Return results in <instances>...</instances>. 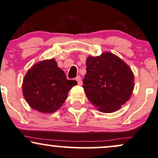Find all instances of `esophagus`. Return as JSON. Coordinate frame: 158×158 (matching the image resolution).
Segmentation results:
<instances>
[{
	"mask_svg": "<svg viewBox=\"0 0 158 158\" xmlns=\"http://www.w3.org/2000/svg\"><path fill=\"white\" fill-rule=\"evenodd\" d=\"M75 80L77 81V83H78V85L82 84V81H81V77H80V76H77Z\"/></svg>",
	"mask_w": 158,
	"mask_h": 158,
	"instance_id": "esophagus-1",
	"label": "esophagus"
}]
</instances>
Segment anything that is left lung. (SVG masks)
<instances>
[{
	"instance_id": "obj_1",
	"label": "left lung",
	"mask_w": 158,
	"mask_h": 158,
	"mask_svg": "<svg viewBox=\"0 0 158 158\" xmlns=\"http://www.w3.org/2000/svg\"><path fill=\"white\" fill-rule=\"evenodd\" d=\"M86 64L83 87L89 101L101 112L119 110L129 101L134 89V75L131 69L110 52L89 56Z\"/></svg>"
}]
</instances>
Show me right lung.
I'll return each mask as SVG.
<instances>
[{
    "label": "right lung",
    "instance_id": "right-lung-1",
    "mask_svg": "<svg viewBox=\"0 0 158 158\" xmlns=\"http://www.w3.org/2000/svg\"><path fill=\"white\" fill-rule=\"evenodd\" d=\"M77 81L67 80L55 59L37 63L27 72L23 81L24 98L33 109L42 113L57 111L66 101Z\"/></svg>",
    "mask_w": 158,
    "mask_h": 158
}]
</instances>
